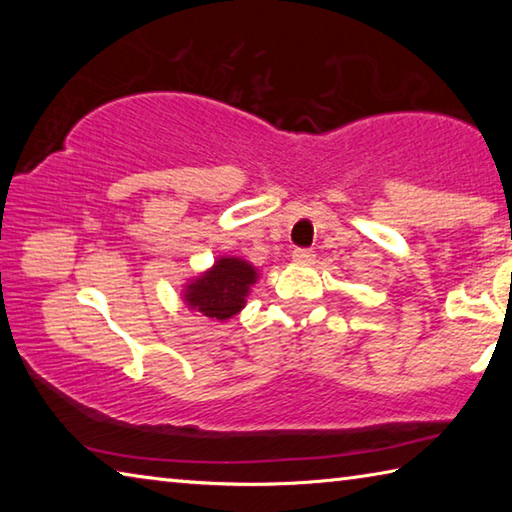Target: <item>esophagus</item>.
<instances>
[{
	"label": "esophagus",
	"mask_w": 512,
	"mask_h": 512,
	"mask_svg": "<svg viewBox=\"0 0 512 512\" xmlns=\"http://www.w3.org/2000/svg\"><path fill=\"white\" fill-rule=\"evenodd\" d=\"M291 257H293V262H298V264H309L316 255H314V250H309V248H296Z\"/></svg>",
	"instance_id": "1"
}]
</instances>
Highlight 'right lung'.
I'll return each mask as SVG.
<instances>
[{"mask_svg": "<svg viewBox=\"0 0 512 512\" xmlns=\"http://www.w3.org/2000/svg\"><path fill=\"white\" fill-rule=\"evenodd\" d=\"M257 282V268L239 257H219L210 271L185 284L189 309L214 320H228L246 307V296Z\"/></svg>", "mask_w": 512, "mask_h": 512, "instance_id": "obj_1", "label": "right lung"}]
</instances>
